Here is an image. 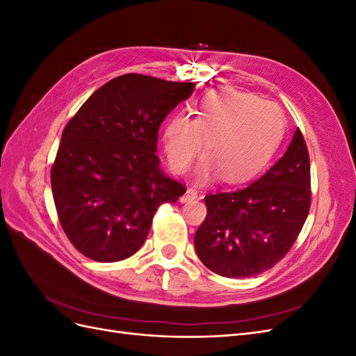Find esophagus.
Instances as JSON below:
<instances>
[{"label": "esophagus", "mask_w": 356, "mask_h": 356, "mask_svg": "<svg viewBox=\"0 0 356 356\" xmlns=\"http://www.w3.org/2000/svg\"><path fill=\"white\" fill-rule=\"evenodd\" d=\"M197 197H199V193H197V190H195V188H188L186 195L181 197V202H182V203H187V202H191V200H196Z\"/></svg>", "instance_id": "esophagus-1"}]
</instances>
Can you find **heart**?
Segmentation results:
<instances>
[{"label":"heart","instance_id":"heart-1","mask_svg":"<svg viewBox=\"0 0 356 356\" xmlns=\"http://www.w3.org/2000/svg\"><path fill=\"white\" fill-rule=\"evenodd\" d=\"M285 115L273 102L236 90H217L199 102L195 117L172 115L163 129L165 153L175 174H184L202 153L204 178L227 184L257 177L275 156L285 134Z\"/></svg>","mask_w":356,"mask_h":356}]
</instances>
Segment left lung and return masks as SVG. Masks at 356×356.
I'll list each match as a JSON object with an SVG mask.
<instances>
[{"label":"left lung","mask_w":356,"mask_h":356,"mask_svg":"<svg viewBox=\"0 0 356 356\" xmlns=\"http://www.w3.org/2000/svg\"><path fill=\"white\" fill-rule=\"evenodd\" d=\"M310 160L297 129L286 153L252 184L204 196L208 213L195 236L196 252L224 277H250L279 263L310 209Z\"/></svg>","instance_id":"1"}]
</instances>
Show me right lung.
Segmentation results:
<instances>
[{"label": "right lung", "instance_id": "obj_1", "mask_svg": "<svg viewBox=\"0 0 356 356\" xmlns=\"http://www.w3.org/2000/svg\"><path fill=\"white\" fill-rule=\"evenodd\" d=\"M193 83L124 74L86 101L62 132L51 166L59 222L75 250L99 263L134 255L160 204L186 187L159 166V127Z\"/></svg>", "mask_w": 356, "mask_h": 356}]
</instances>
